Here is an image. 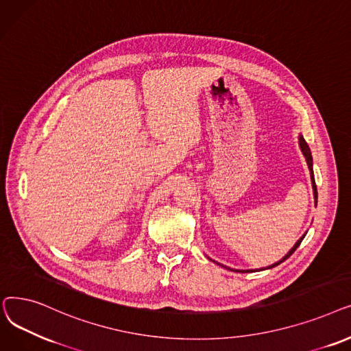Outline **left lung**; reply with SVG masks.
<instances>
[{
	"label": "left lung",
	"instance_id": "obj_1",
	"mask_svg": "<svg viewBox=\"0 0 351 351\" xmlns=\"http://www.w3.org/2000/svg\"><path fill=\"white\" fill-rule=\"evenodd\" d=\"M298 144H300V148H302V152H303V154H304V157H306V161H307V165H308V170H310V176H311V186H313V191H314V198L317 199V187H315V181H314V173H313V157H311V153H310V148H308V145H307V143H306V140L303 138V136H300L298 137ZM306 237V234L300 239L295 244H294V247L290 250V252L282 257L280 261H277V263H274V264H271V265H269V267H265V269H273V267H276V265H278V264H281L282 261H286L294 252L297 250V247L302 244V241H303V239ZM219 265H221L220 263H217ZM224 267V265H223ZM226 269H228V267H226ZM228 270H232V269H228ZM261 270H264V269H261ZM232 271H240V273H250V271H253V270H232ZM256 271H260V270H256Z\"/></svg>",
	"mask_w": 351,
	"mask_h": 351
}]
</instances>
